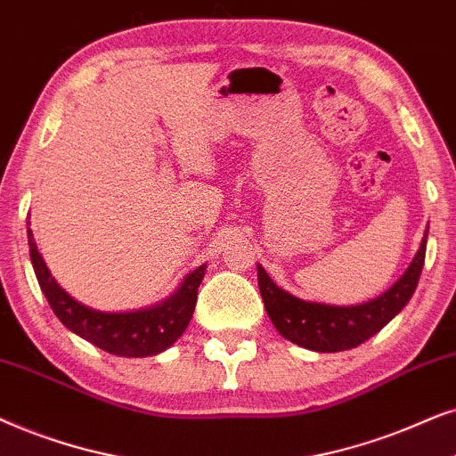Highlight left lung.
Instances as JSON below:
<instances>
[{"label":"left lung","instance_id":"1","mask_svg":"<svg viewBox=\"0 0 456 456\" xmlns=\"http://www.w3.org/2000/svg\"><path fill=\"white\" fill-rule=\"evenodd\" d=\"M428 232L403 277L384 296L359 306H330L305 302L277 288L258 265V288L266 314L285 339L317 352L350 350L367 342L406 306L426 263Z\"/></svg>","mask_w":456,"mask_h":456}]
</instances>
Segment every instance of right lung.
<instances>
[{
	"instance_id": "add662e5",
	"label": "right lung",
	"mask_w": 456,
	"mask_h": 456,
	"mask_svg": "<svg viewBox=\"0 0 456 456\" xmlns=\"http://www.w3.org/2000/svg\"><path fill=\"white\" fill-rule=\"evenodd\" d=\"M28 252L33 263L35 275H37L39 288L50 302L52 311L72 333L87 339L97 348L110 352L117 356H129V359H142L158 352L167 350L175 339L181 338L196 308L198 288L202 283L204 269L202 265L181 283L177 294L162 305L148 311L137 313H100L87 308L81 302L70 298L66 291L56 283L47 269L44 258L35 246L33 233L28 229Z\"/></svg>"
}]
</instances>
